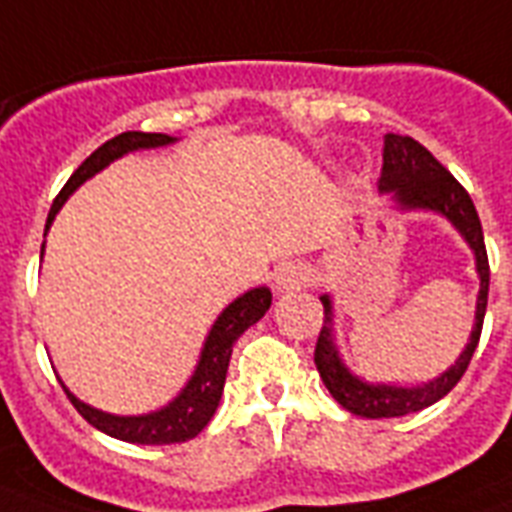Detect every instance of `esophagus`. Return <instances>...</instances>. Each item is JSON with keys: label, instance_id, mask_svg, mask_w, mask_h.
Listing matches in <instances>:
<instances>
[{"label": "esophagus", "instance_id": "esophagus-1", "mask_svg": "<svg viewBox=\"0 0 512 512\" xmlns=\"http://www.w3.org/2000/svg\"><path fill=\"white\" fill-rule=\"evenodd\" d=\"M307 283H310V269L304 267L301 261H283L275 269V288L280 293L299 291Z\"/></svg>", "mask_w": 512, "mask_h": 512}]
</instances>
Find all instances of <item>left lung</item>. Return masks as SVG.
Segmentation results:
<instances>
[{
    "label": "left lung",
    "mask_w": 512,
    "mask_h": 512,
    "mask_svg": "<svg viewBox=\"0 0 512 512\" xmlns=\"http://www.w3.org/2000/svg\"><path fill=\"white\" fill-rule=\"evenodd\" d=\"M379 194H387L395 211H427L449 221L459 232V237L465 240L467 248L473 251L475 272H478L481 285H478V299H475L473 331H470L465 350L459 352V358L443 374L422 384L366 382L358 374H352L336 347L334 299L328 293L320 296L326 320H323V331H320L318 347H315V366L336 403L347 408L350 414L366 419L406 417V414L433 406L443 395H449L470 366V358L481 339L483 315H486V301H489V256H486V245H483L478 211H475L470 194L465 192V186L459 184L425 146L414 138L398 136V133L384 136Z\"/></svg>",
    "instance_id": "8db88e82"
}]
</instances>
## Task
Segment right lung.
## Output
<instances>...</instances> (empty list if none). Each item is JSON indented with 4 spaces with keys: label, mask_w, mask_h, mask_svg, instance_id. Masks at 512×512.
Here are the masks:
<instances>
[{
    "label": "right lung",
    "mask_w": 512,
    "mask_h": 512,
    "mask_svg": "<svg viewBox=\"0 0 512 512\" xmlns=\"http://www.w3.org/2000/svg\"><path fill=\"white\" fill-rule=\"evenodd\" d=\"M178 138L165 136V133H138V130H128V133H120L114 136L112 141H106L104 146H98L90 157H87L82 165H79L71 178L66 181V186L61 189V194L55 197L53 208L47 213L45 235L47 229L53 227L55 216L63 208V202L69 200L71 194L77 192L79 186L85 184L87 178H93L95 173H101L104 168H109L114 160H120L130 152H141V149H160V146L176 144ZM42 256H45V243H42ZM272 304V291L267 285H259V288H251L245 291L243 296H237L232 304L224 307L216 323L211 326L205 342H202L200 360L194 366L189 382L181 387L176 398L165 403L157 411H149V414H136V417H120V414H109V411H101V408L90 406L85 400H79L74 392L63 384V390L69 395V400L74 403L79 414L101 433L112 435L117 441L125 443H141V446H165V443H184L189 438H194L197 433H202V427L211 422V417L219 408L221 392H224V382H227V368L229 358H232V344L240 339V336L264 318V312L269 310Z\"/></svg>",
    "instance_id": "right-lung-1"
}]
</instances>
